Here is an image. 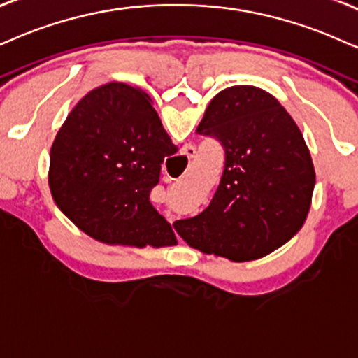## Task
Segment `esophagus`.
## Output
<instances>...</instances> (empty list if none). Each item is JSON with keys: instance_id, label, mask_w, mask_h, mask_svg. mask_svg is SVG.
Instances as JSON below:
<instances>
[{"instance_id": "34e87169", "label": "esophagus", "mask_w": 358, "mask_h": 358, "mask_svg": "<svg viewBox=\"0 0 358 358\" xmlns=\"http://www.w3.org/2000/svg\"><path fill=\"white\" fill-rule=\"evenodd\" d=\"M194 153H196V150H194V147L188 145V147H185V148H183L182 157H187L188 160H192V158H194Z\"/></svg>"}]
</instances>
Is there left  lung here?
Wrapping results in <instances>:
<instances>
[{
	"instance_id": "obj_1",
	"label": "left lung",
	"mask_w": 358,
	"mask_h": 358,
	"mask_svg": "<svg viewBox=\"0 0 358 358\" xmlns=\"http://www.w3.org/2000/svg\"><path fill=\"white\" fill-rule=\"evenodd\" d=\"M196 132L220 140L224 170L206 210L175 221L194 250L244 262L286 244L304 224L315 170L299 127L255 85L216 94Z\"/></svg>"
}]
</instances>
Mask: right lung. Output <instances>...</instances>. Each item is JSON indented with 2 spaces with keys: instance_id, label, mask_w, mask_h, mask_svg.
<instances>
[{
  "instance_id": "obj_1",
  "label": "right lung",
  "mask_w": 358,
  "mask_h": 358,
  "mask_svg": "<svg viewBox=\"0 0 358 358\" xmlns=\"http://www.w3.org/2000/svg\"><path fill=\"white\" fill-rule=\"evenodd\" d=\"M176 145L142 89L108 83L92 89L54 138L49 188L80 231L106 244L173 246L171 226L150 203Z\"/></svg>"
}]
</instances>
